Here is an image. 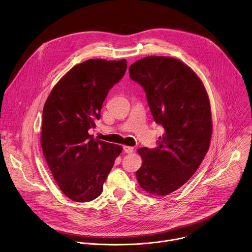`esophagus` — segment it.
I'll use <instances>...</instances> for the list:
<instances>
[{"label": "esophagus", "mask_w": 252, "mask_h": 252, "mask_svg": "<svg viewBox=\"0 0 252 252\" xmlns=\"http://www.w3.org/2000/svg\"><path fill=\"white\" fill-rule=\"evenodd\" d=\"M124 151H125L126 153H131V152H133V147L125 145V146H124Z\"/></svg>", "instance_id": "esophagus-1"}]
</instances>
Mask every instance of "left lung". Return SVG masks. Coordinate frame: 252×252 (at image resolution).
I'll list each match as a JSON object with an SVG mask.
<instances>
[{"label": "left lung", "instance_id": "8db88e82", "mask_svg": "<svg viewBox=\"0 0 252 252\" xmlns=\"http://www.w3.org/2000/svg\"><path fill=\"white\" fill-rule=\"evenodd\" d=\"M128 70L164 128L156 148L137 149L142 164L136 179L148 194L166 196L194 175L208 152L213 131L209 96L198 75L173 57L147 56Z\"/></svg>", "mask_w": 252, "mask_h": 252}]
</instances>
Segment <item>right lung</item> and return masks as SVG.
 I'll return each instance as SVG.
<instances>
[{
	"label": "right lung",
	"mask_w": 252,
	"mask_h": 252,
	"mask_svg": "<svg viewBox=\"0 0 252 252\" xmlns=\"http://www.w3.org/2000/svg\"><path fill=\"white\" fill-rule=\"evenodd\" d=\"M126 60L89 59L70 69L51 90L42 112L40 142L59 189L72 201L99 197L123 147L95 139L110 89L125 75Z\"/></svg>",
	"instance_id": "1"
}]
</instances>
